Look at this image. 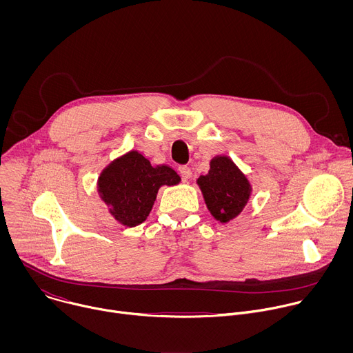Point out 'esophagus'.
<instances>
[{
	"mask_svg": "<svg viewBox=\"0 0 353 353\" xmlns=\"http://www.w3.org/2000/svg\"><path fill=\"white\" fill-rule=\"evenodd\" d=\"M179 173H180V176H181L184 180H188V179L191 177V169H190L188 166H185V165L179 166Z\"/></svg>",
	"mask_w": 353,
	"mask_h": 353,
	"instance_id": "esophagus-1",
	"label": "esophagus"
}]
</instances>
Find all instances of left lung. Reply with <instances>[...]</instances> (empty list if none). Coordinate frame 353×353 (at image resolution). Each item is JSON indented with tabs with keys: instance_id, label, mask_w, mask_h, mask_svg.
<instances>
[{
	"instance_id": "8db88e82",
	"label": "left lung",
	"mask_w": 353,
	"mask_h": 353,
	"mask_svg": "<svg viewBox=\"0 0 353 353\" xmlns=\"http://www.w3.org/2000/svg\"><path fill=\"white\" fill-rule=\"evenodd\" d=\"M201 191L211 214L226 223L237 216L250 196V184L234 163L225 157H218L211 162L207 176L198 179Z\"/></svg>"
}]
</instances>
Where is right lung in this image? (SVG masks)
Segmentation results:
<instances>
[{
    "instance_id": "1",
    "label": "right lung",
    "mask_w": 353,
    "mask_h": 353,
    "mask_svg": "<svg viewBox=\"0 0 353 353\" xmlns=\"http://www.w3.org/2000/svg\"><path fill=\"white\" fill-rule=\"evenodd\" d=\"M180 181L168 168H152L138 152H130L113 162L99 179V191L110 205L112 215L125 226H137L149 215L161 185Z\"/></svg>"
}]
</instances>
